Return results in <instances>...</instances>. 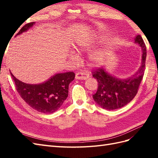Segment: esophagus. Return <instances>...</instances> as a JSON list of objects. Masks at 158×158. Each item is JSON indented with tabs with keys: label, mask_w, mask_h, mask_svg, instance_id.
<instances>
[{
	"label": "esophagus",
	"mask_w": 158,
	"mask_h": 158,
	"mask_svg": "<svg viewBox=\"0 0 158 158\" xmlns=\"http://www.w3.org/2000/svg\"><path fill=\"white\" fill-rule=\"evenodd\" d=\"M89 77L88 73L85 72H79L76 74L75 78L77 79H81V80H85L87 79Z\"/></svg>",
	"instance_id": "obj_1"
}]
</instances>
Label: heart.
<instances>
[{
	"mask_svg": "<svg viewBox=\"0 0 158 158\" xmlns=\"http://www.w3.org/2000/svg\"><path fill=\"white\" fill-rule=\"evenodd\" d=\"M87 46V43H83V42H79V43H77V48L78 49H80L81 48H85V47ZM69 58L70 59L73 60V61L74 62H76L78 60V56H77V55L76 54V53H75L74 52H70V55H69ZM103 58V55L102 53H96V54H94V56H93V60L96 62H99L101 61V60H102Z\"/></svg>",
	"mask_w": 158,
	"mask_h": 158,
	"instance_id": "b5f03b06",
	"label": "heart"
}]
</instances>
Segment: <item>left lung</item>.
<instances>
[{"instance_id": "left-lung-1", "label": "left lung", "mask_w": 158, "mask_h": 158, "mask_svg": "<svg viewBox=\"0 0 158 158\" xmlns=\"http://www.w3.org/2000/svg\"><path fill=\"white\" fill-rule=\"evenodd\" d=\"M135 42L142 49V62L136 73L126 79L117 78L102 68L93 72L94 78L98 81V90L93 98L96 104L107 110L122 108L132 100L138 92L145 69L147 49L140 35H137Z\"/></svg>"}]
</instances>
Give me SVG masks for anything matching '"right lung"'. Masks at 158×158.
I'll list each match as a JSON object with an SVG mask.
<instances>
[{
    "mask_svg": "<svg viewBox=\"0 0 158 158\" xmlns=\"http://www.w3.org/2000/svg\"><path fill=\"white\" fill-rule=\"evenodd\" d=\"M35 22L26 23L16 36L26 32ZM11 73V72H10ZM11 75L20 96L32 108L43 113H52L58 110L68 97L69 85L75 79L73 72L58 73L42 83L28 84Z\"/></svg>",
    "mask_w": 158,
    "mask_h": 158,
    "instance_id": "obj_1",
    "label": "right lung"
}]
</instances>
